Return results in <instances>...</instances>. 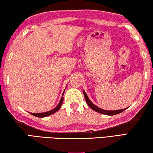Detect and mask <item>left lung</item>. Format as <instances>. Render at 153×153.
I'll use <instances>...</instances> for the list:
<instances>
[{
    "mask_svg": "<svg viewBox=\"0 0 153 153\" xmlns=\"http://www.w3.org/2000/svg\"><path fill=\"white\" fill-rule=\"evenodd\" d=\"M83 93H84L85 99H86V101L87 102L88 105L92 110L97 111V112L99 113H102V114H104V115H117V114H119V113H120L121 112H123L124 110H126V108H128H128H122V109L115 110V111H107V110L102 109V108L98 107L97 106H96L94 104H93V103L91 101H90V100L89 99L86 93L85 92L84 90H83Z\"/></svg>",
    "mask_w": 153,
    "mask_h": 153,
    "instance_id": "8db88e82",
    "label": "left lung"
}]
</instances>
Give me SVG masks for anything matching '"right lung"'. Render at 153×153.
Listing matches in <instances>:
<instances>
[{
    "mask_svg": "<svg viewBox=\"0 0 153 153\" xmlns=\"http://www.w3.org/2000/svg\"><path fill=\"white\" fill-rule=\"evenodd\" d=\"M65 90L63 91V94H62V96H63ZM63 97H62L61 98L60 102H59V103L57 105V106H56L55 108H54L53 109H52V110L49 111H47V112H45V113H30L32 114V115L35 116V117H47V116H49V115H52V114L56 113V111H58L59 109H60L61 105H62V104H63Z\"/></svg>",
    "mask_w": 153,
    "mask_h": 153,
    "instance_id": "obj_1",
    "label": "right lung"
}]
</instances>
